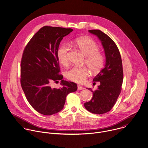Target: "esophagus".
I'll return each instance as SVG.
<instances>
[{
    "instance_id": "obj_1",
    "label": "esophagus",
    "mask_w": 148,
    "mask_h": 148,
    "mask_svg": "<svg viewBox=\"0 0 148 148\" xmlns=\"http://www.w3.org/2000/svg\"><path fill=\"white\" fill-rule=\"evenodd\" d=\"M83 89H84V88L80 86V85H78V90H82Z\"/></svg>"
}]
</instances>
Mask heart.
Segmentation results:
<instances>
[{"label": "heart", "mask_w": 148, "mask_h": 148, "mask_svg": "<svg viewBox=\"0 0 148 148\" xmlns=\"http://www.w3.org/2000/svg\"><path fill=\"white\" fill-rule=\"evenodd\" d=\"M73 44L86 56L84 64L88 66L93 74L99 73L104 67L105 58L99 51L100 47L98 44L89 37H80L75 40ZM70 50V46L67 44L61 45L57 50V57L60 63L63 66L69 64L68 53ZM89 71L85 66H74L67 71L66 77L72 82L81 83L84 82L88 75Z\"/></svg>", "instance_id": "obj_1"}]
</instances>
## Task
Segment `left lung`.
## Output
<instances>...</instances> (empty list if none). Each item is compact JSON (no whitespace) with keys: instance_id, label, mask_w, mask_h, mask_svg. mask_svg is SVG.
I'll return each mask as SVG.
<instances>
[{"instance_id":"obj_1","label":"left lung","mask_w":148,"mask_h":148,"mask_svg":"<svg viewBox=\"0 0 148 148\" xmlns=\"http://www.w3.org/2000/svg\"><path fill=\"white\" fill-rule=\"evenodd\" d=\"M88 31L97 35L101 41L106 62L105 67L93 79L94 84L99 83L98 88L93 91L91 88H88L93 93V97L84 106L88 111L101 115L112 108L121 92L123 81V64L119 50L111 38L99 29Z\"/></svg>"}]
</instances>
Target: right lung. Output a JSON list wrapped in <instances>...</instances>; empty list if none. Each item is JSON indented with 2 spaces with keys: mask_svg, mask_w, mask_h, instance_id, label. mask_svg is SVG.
I'll list each match as a JSON object with an SVG mask.
<instances>
[{
  "mask_svg": "<svg viewBox=\"0 0 148 148\" xmlns=\"http://www.w3.org/2000/svg\"><path fill=\"white\" fill-rule=\"evenodd\" d=\"M73 30L44 26L25 46L20 65V83L26 98L33 108L45 115L55 114L64 108L66 96L76 91L77 85L62 79L57 57L61 41ZM61 80L60 88L53 89L52 82Z\"/></svg>",
  "mask_w": 148,
  "mask_h": 148,
  "instance_id": "1",
  "label": "right lung"
}]
</instances>
